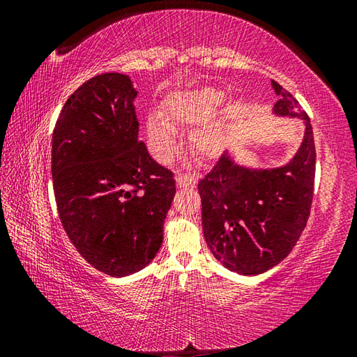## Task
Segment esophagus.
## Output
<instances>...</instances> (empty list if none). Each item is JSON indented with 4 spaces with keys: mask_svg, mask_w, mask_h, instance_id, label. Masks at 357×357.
<instances>
[{
    "mask_svg": "<svg viewBox=\"0 0 357 357\" xmlns=\"http://www.w3.org/2000/svg\"><path fill=\"white\" fill-rule=\"evenodd\" d=\"M176 184L178 187H195L197 176H193V174H179V176H176Z\"/></svg>",
    "mask_w": 357,
    "mask_h": 357,
    "instance_id": "1",
    "label": "esophagus"
}]
</instances>
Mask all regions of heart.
<instances>
[{"instance_id": "heart-1", "label": "heart", "mask_w": 357, "mask_h": 357, "mask_svg": "<svg viewBox=\"0 0 357 357\" xmlns=\"http://www.w3.org/2000/svg\"><path fill=\"white\" fill-rule=\"evenodd\" d=\"M223 100L225 93L215 88H200L193 91L176 93L165 102L164 119L165 121L151 114L146 121V137L149 146L155 157L162 162H168L178 148L176 135L173 128L185 126V128H199L192 132L190 144L195 153L211 159L219 154L225 130L227 113L215 114Z\"/></svg>"}]
</instances>
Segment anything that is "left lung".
<instances>
[{"mask_svg":"<svg viewBox=\"0 0 357 357\" xmlns=\"http://www.w3.org/2000/svg\"><path fill=\"white\" fill-rule=\"evenodd\" d=\"M279 100L273 114L298 118L304 137L285 165L252 167L223 153L198 183L202 225L209 250L223 268L258 275L288 257L310 215L315 183V143L310 119L299 102L271 80Z\"/></svg>","mask_w":357,"mask_h":357,"instance_id":"left-lung-1","label":"left lung"}]
</instances>
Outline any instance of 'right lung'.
I'll use <instances>...</instances> for the list:
<instances>
[{
  "label": "right lung",
  "instance_id": "obj_1",
  "mask_svg": "<svg viewBox=\"0 0 357 357\" xmlns=\"http://www.w3.org/2000/svg\"><path fill=\"white\" fill-rule=\"evenodd\" d=\"M129 75L84 82L66 100L52 140L58 214L77 252L100 273L135 274L164 243L176 183L138 140Z\"/></svg>",
  "mask_w": 357,
  "mask_h": 357
}]
</instances>
